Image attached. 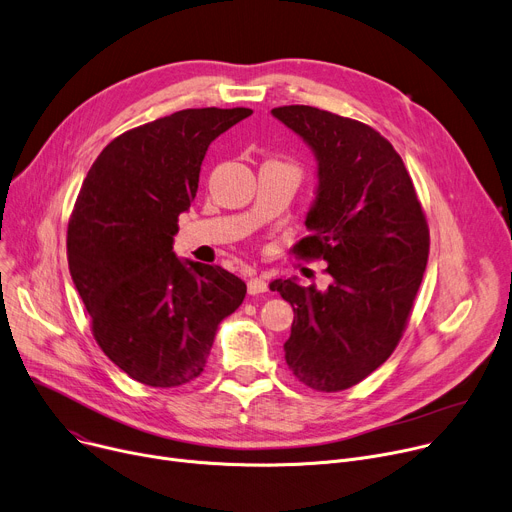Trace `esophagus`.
<instances>
[{"label": "esophagus", "instance_id": "esophagus-1", "mask_svg": "<svg viewBox=\"0 0 512 512\" xmlns=\"http://www.w3.org/2000/svg\"><path fill=\"white\" fill-rule=\"evenodd\" d=\"M247 288H249V294H263L267 292V282L261 276H251L247 282Z\"/></svg>", "mask_w": 512, "mask_h": 512}]
</instances>
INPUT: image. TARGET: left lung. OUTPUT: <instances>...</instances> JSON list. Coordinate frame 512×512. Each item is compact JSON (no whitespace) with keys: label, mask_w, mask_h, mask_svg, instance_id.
<instances>
[{"label":"left lung","mask_w":512,"mask_h":512,"mask_svg":"<svg viewBox=\"0 0 512 512\" xmlns=\"http://www.w3.org/2000/svg\"><path fill=\"white\" fill-rule=\"evenodd\" d=\"M311 148L317 189L294 247L321 257L331 284L298 278L269 290L292 304L284 344L294 377L315 391L348 389L377 370L399 344L428 263V226L401 156L372 127L290 105L271 111Z\"/></svg>","instance_id":"1"}]
</instances>
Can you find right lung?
<instances>
[{
  "label": "right lung",
  "instance_id": "right-lung-1",
  "mask_svg": "<svg viewBox=\"0 0 512 512\" xmlns=\"http://www.w3.org/2000/svg\"><path fill=\"white\" fill-rule=\"evenodd\" d=\"M251 109H185L135 127L98 154L67 228V263L98 346L131 379L179 387L197 379L220 321L247 284L173 251L201 162Z\"/></svg>",
  "mask_w": 512,
  "mask_h": 512
}]
</instances>
